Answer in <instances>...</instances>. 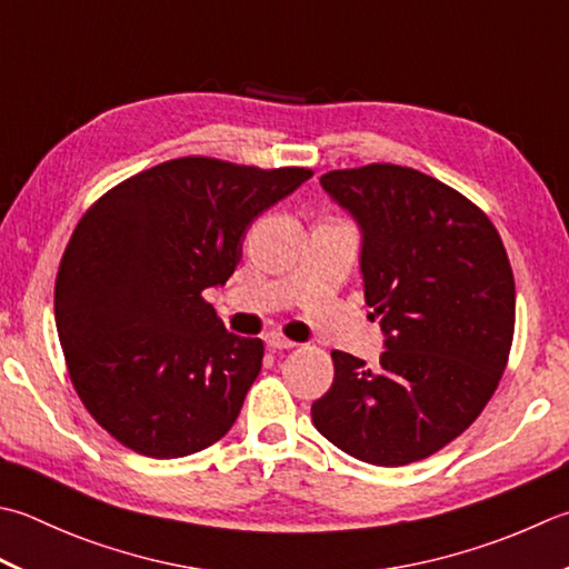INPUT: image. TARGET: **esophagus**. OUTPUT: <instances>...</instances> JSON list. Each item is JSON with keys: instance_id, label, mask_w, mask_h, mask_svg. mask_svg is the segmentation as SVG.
Returning <instances> with one entry per match:
<instances>
[{"instance_id": "1", "label": "esophagus", "mask_w": 569, "mask_h": 569, "mask_svg": "<svg viewBox=\"0 0 569 569\" xmlns=\"http://www.w3.org/2000/svg\"><path fill=\"white\" fill-rule=\"evenodd\" d=\"M293 345L296 342L283 338L281 332H269V336H266V348H271V350H291Z\"/></svg>"}]
</instances>
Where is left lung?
Masks as SVG:
<instances>
[{
    "mask_svg": "<svg viewBox=\"0 0 569 569\" xmlns=\"http://www.w3.org/2000/svg\"><path fill=\"white\" fill-rule=\"evenodd\" d=\"M358 221L365 303L385 332L380 365L332 350L316 429L365 463L427 459L473 425L506 370L516 281L481 209L433 177L367 164L320 177Z\"/></svg>",
    "mask_w": 569,
    "mask_h": 569,
    "instance_id": "left-lung-1",
    "label": "left lung"
}]
</instances>
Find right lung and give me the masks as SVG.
<instances>
[{"mask_svg": "<svg viewBox=\"0 0 569 569\" xmlns=\"http://www.w3.org/2000/svg\"><path fill=\"white\" fill-rule=\"evenodd\" d=\"M310 177L180 158L78 221L56 276V330L78 397L122 447L180 459L237 421L263 342L229 332L202 293L229 281L251 221Z\"/></svg>", "mask_w": 569, "mask_h": 569, "instance_id": "add662e5", "label": "right lung"}]
</instances>
